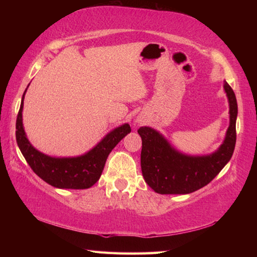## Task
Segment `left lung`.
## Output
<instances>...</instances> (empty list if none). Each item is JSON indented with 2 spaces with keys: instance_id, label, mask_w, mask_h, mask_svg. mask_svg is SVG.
I'll list each match as a JSON object with an SVG mask.
<instances>
[{
  "instance_id": "8db88e82",
  "label": "left lung",
  "mask_w": 257,
  "mask_h": 257,
  "mask_svg": "<svg viewBox=\"0 0 257 257\" xmlns=\"http://www.w3.org/2000/svg\"><path fill=\"white\" fill-rule=\"evenodd\" d=\"M230 105V125L223 144L207 156H187L172 149L156 130L141 127V165L145 181L159 194H189L206 186L229 162L236 145L237 99L231 87L224 82Z\"/></svg>"
}]
</instances>
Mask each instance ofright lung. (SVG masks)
Instances as JSON below:
<instances>
[{"instance_id":"1","label":"right lung","mask_w":257,"mask_h":257,"mask_svg":"<svg viewBox=\"0 0 257 257\" xmlns=\"http://www.w3.org/2000/svg\"><path fill=\"white\" fill-rule=\"evenodd\" d=\"M26 93V90H25ZM24 93V96H25ZM24 96L16 122V138L29 167L47 184L56 188L86 189L92 187L101 177L106 159L115 145L132 132L125 123L112 130L88 153L78 158L56 159L41 153L30 145L23 127Z\"/></svg>"}]
</instances>
